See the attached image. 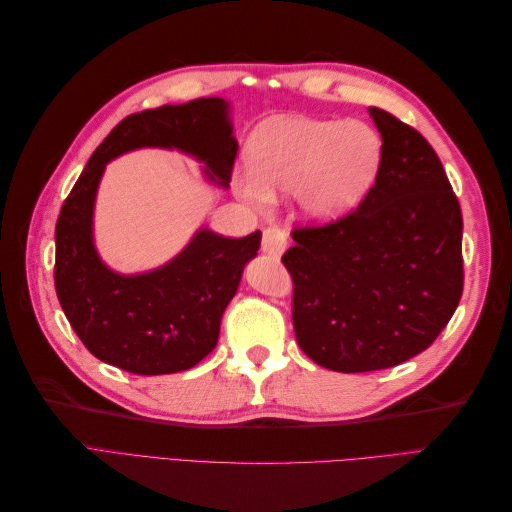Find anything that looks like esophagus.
I'll use <instances>...</instances> for the list:
<instances>
[{
	"mask_svg": "<svg viewBox=\"0 0 512 512\" xmlns=\"http://www.w3.org/2000/svg\"><path fill=\"white\" fill-rule=\"evenodd\" d=\"M288 245V235L280 228H267L262 235V252L273 258H280Z\"/></svg>",
	"mask_w": 512,
	"mask_h": 512,
	"instance_id": "34e87169",
	"label": "esophagus"
}]
</instances>
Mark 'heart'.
<instances>
[{
  "mask_svg": "<svg viewBox=\"0 0 512 512\" xmlns=\"http://www.w3.org/2000/svg\"><path fill=\"white\" fill-rule=\"evenodd\" d=\"M245 158L247 173L235 179L245 203L267 209L273 196L294 192L309 222L331 224L371 190L382 143L363 121L277 117L256 128Z\"/></svg>",
  "mask_w": 512,
  "mask_h": 512,
  "instance_id": "obj_1",
  "label": "heart"
}]
</instances>
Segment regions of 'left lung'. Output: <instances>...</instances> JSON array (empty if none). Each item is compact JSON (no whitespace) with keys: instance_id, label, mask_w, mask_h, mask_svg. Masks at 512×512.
Instances as JSON below:
<instances>
[{"instance_id":"8db88e82","label":"left lung","mask_w":512,"mask_h":512,"mask_svg":"<svg viewBox=\"0 0 512 512\" xmlns=\"http://www.w3.org/2000/svg\"><path fill=\"white\" fill-rule=\"evenodd\" d=\"M369 115L382 136L376 185L339 222L294 230L282 258L301 350L342 374L429 348L463 290L461 209L438 153L382 108Z\"/></svg>"}]
</instances>
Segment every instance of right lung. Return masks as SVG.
Listing matches in <instances>:
<instances>
[{
    "label": "right lung",
    "instance_id": "1",
    "mask_svg": "<svg viewBox=\"0 0 512 512\" xmlns=\"http://www.w3.org/2000/svg\"><path fill=\"white\" fill-rule=\"evenodd\" d=\"M177 149L203 164V175L228 188L237 138L230 104L198 98L123 119L89 158L61 207L55 228V290L61 309L96 359L138 376L177 374L215 348L220 320L260 247V230L228 239L198 228L162 267L119 273L94 239L96 196L106 164L128 151Z\"/></svg>",
    "mask_w": 512,
    "mask_h": 512
}]
</instances>
